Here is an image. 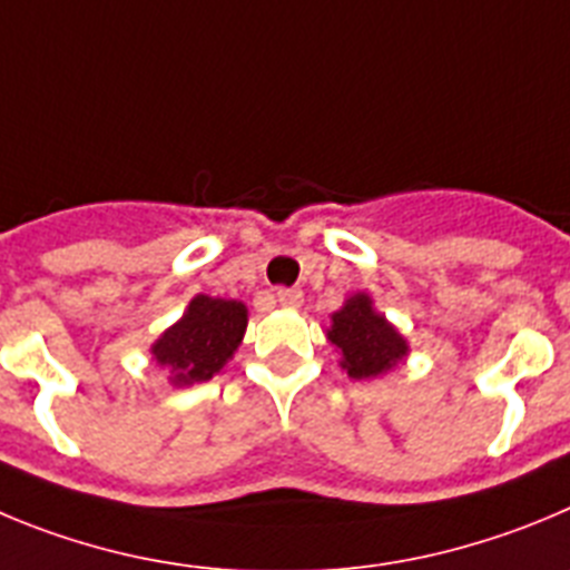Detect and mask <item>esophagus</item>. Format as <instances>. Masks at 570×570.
<instances>
[{
    "mask_svg": "<svg viewBox=\"0 0 570 570\" xmlns=\"http://www.w3.org/2000/svg\"><path fill=\"white\" fill-rule=\"evenodd\" d=\"M275 295H278V304L289 306V309H297V306L304 304V292L295 289V286H281Z\"/></svg>",
    "mask_w": 570,
    "mask_h": 570,
    "instance_id": "1",
    "label": "esophagus"
}]
</instances>
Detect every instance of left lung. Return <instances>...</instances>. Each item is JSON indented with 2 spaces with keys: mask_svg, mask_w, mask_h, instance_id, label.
<instances>
[{
  "mask_svg": "<svg viewBox=\"0 0 570 570\" xmlns=\"http://www.w3.org/2000/svg\"><path fill=\"white\" fill-rule=\"evenodd\" d=\"M330 341L341 348V366L355 381L389 372L397 366V361H403L409 348L392 323L372 309L368 295L348 297L343 309L332 315Z\"/></svg>",
  "mask_w": 570,
  "mask_h": 570,
  "instance_id": "8db88e82",
  "label": "left lung"
}]
</instances>
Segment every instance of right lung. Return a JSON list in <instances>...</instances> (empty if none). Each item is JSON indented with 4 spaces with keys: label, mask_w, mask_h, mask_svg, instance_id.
Instances as JSON below:
<instances>
[{
    "label": "right lung",
    "mask_w": 570,
    "mask_h": 570,
    "mask_svg": "<svg viewBox=\"0 0 570 570\" xmlns=\"http://www.w3.org/2000/svg\"><path fill=\"white\" fill-rule=\"evenodd\" d=\"M247 330V306L224 297H193L187 315L164 332L153 357L167 366L176 386L209 381L233 357Z\"/></svg>",
    "instance_id": "add662e5"
}]
</instances>
